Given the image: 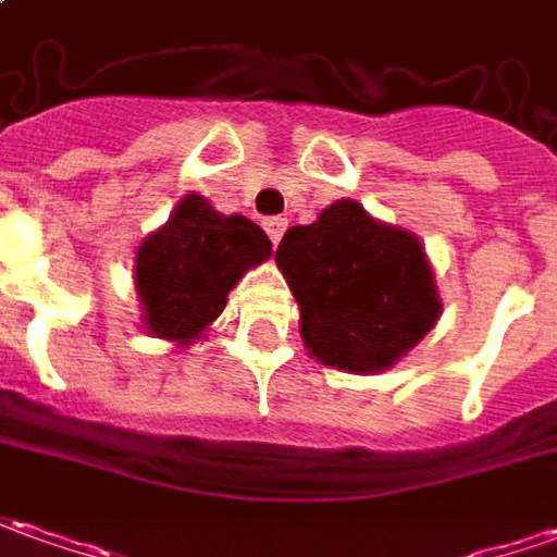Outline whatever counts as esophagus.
Wrapping results in <instances>:
<instances>
[{"label":"esophagus","mask_w":557,"mask_h":557,"mask_svg":"<svg viewBox=\"0 0 557 557\" xmlns=\"http://www.w3.org/2000/svg\"><path fill=\"white\" fill-rule=\"evenodd\" d=\"M286 225H289V222H286L283 215H271V219H264V231H268L271 244H280V237H283Z\"/></svg>","instance_id":"34e87169"}]
</instances>
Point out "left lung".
<instances>
[{"instance_id":"8db88e82","label":"left lung","mask_w":557,"mask_h":557,"mask_svg":"<svg viewBox=\"0 0 557 557\" xmlns=\"http://www.w3.org/2000/svg\"><path fill=\"white\" fill-rule=\"evenodd\" d=\"M274 262L298 301L310 357L342 372L396 366L442 313L421 240L357 200H335L317 222L286 231Z\"/></svg>"}]
</instances>
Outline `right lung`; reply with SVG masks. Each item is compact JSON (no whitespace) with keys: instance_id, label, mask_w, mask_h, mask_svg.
<instances>
[{"instance_id":"1","label":"right lung","mask_w":557,"mask_h":557,"mask_svg":"<svg viewBox=\"0 0 557 557\" xmlns=\"http://www.w3.org/2000/svg\"><path fill=\"white\" fill-rule=\"evenodd\" d=\"M268 256V234L247 215H222L207 198L185 195L168 225L136 249L143 323L154 338L191 344L225 310L237 280Z\"/></svg>"}]
</instances>
